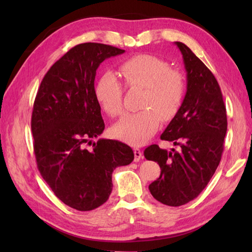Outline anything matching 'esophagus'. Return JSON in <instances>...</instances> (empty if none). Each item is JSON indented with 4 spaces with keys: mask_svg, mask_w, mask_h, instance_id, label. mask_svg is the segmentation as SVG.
<instances>
[{
    "mask_svg": "<svg viewBox=\"0 0 252 252\" xmlns=\"http://www.w3.org/2000/svg\"><path fill=\"white\" fill-rule=\"evenodd\" d=\"M143 154L141 152V149L138 148H134V161H138V160L142 159Z\"/></svg>",
    "mask_w": 252,
    "mask_h": 252,
    "instance_id": "obj_1",
    "label": "esophagus"
}]
</instances>
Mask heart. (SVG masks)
I'll return each instance as SVG.
<instances>
[{
    "mask_svg": "<svg viewBox=\"0 0 252 252\" xmlns=\"http://www.w3.org/2000/svg\"><path fill=\"white\" fill-rule=\"evenodd\" d=\"M120 73L130 88L143 89L141 111L127 114L112 127V134L131 145H142L157 132L160 119H172L185 95V79L167 62L153 55H136L121 63ZM95 97L110 117L122 114V87L115 73H103L95 85Z\"/></svg>",
    "mask_w": 252,
    "mask_h": 252,
    "instance_id": "heart-1",
    "label": "heart"
}]
</instances>
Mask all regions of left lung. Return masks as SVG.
Masks as SVG:
<instances>
[{"instance_id": "obj_1", "label": "left lung", "mask_w": 252, "mask_h": 252, "mask_svg": "<svg viewBox=\"0 0 252 252\" xmlns=\"http://www.w3.org/2000/svg\"><path fill=\"white\" fill-rule=\"evenodd\" d=\"M187 90L181 108L160 136L178 146L170 152L156 144L144 151L147 160L158 162L160 176L149 185L155 199L179 207L200 194L215 174L223 153L227 130L226 108L216 77L182 42Z\"/></svg>"}]
</instances>
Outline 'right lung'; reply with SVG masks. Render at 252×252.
Instances as JSON below:
<instances>
[{"instance_id":"obj_1","label":"right lung","mask_w":252,"mask_h":252,"mask_svg":"<svg viewBox=\"0 0 252 252\" xmlns=\"http://www.w3.org/2000/svg\"><path fill=\"white\" fill-rule=\"evenodd\" d=\"M125 50L82 43L69 50L46 72L37 90L31 131L37 169L57 198L79 211L107 201L112 172L134 159L132 148L99 138L105 129L95 97L96 70L105 60ZM88 143H93L91 150Z\"/></svg>"}]
</instances>
